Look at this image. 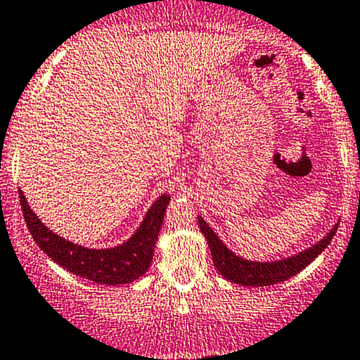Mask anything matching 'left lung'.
<instances>
[{"label":"left lung","mask_w":360,"mask_h":360,"mask_svg":"<svg viewBox=\"0 0 360 360\" xmlns=\"http://www.w3.org/2000/svg\"><path fill=\"white\" fill-rule=\"evenodd\" d=\"M199 228L204 233V238L210 245L212 262H214L216 269L223 278L228 281L243 287H269V285H276L280 281L288 280V278L295 276L297 273L302 271L311 264L316 257L323 252L335 237L336 230H338V223H335L333 228L324 235L318 243H314L309 249L302 250L293 256L278 259V261H250V259H243L230 250L221 238L212 231V228L204 221L202 216H199Z\"/></svg>","instance_id":"1"}]
</instances>
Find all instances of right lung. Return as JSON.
Listing matches in <instances>:
<instances>
[{"mask_svg": "<svg viewBox=\"0 0 360 360\" xmlns=\"http://www.w3.org/2000/svg\"><path fill=\"white\" fill-rule=\"evenodd\" d=\"M22 211L32 238L44 254L67 271L101 285H123L139 280L149 269L154 245L163 225L169 195L163 194L153 202L132 237L110 249H91L60 237L49 230L30 210L24 192L18 191Z\"/></svg>", "mask_w": 360, "mask_h": 360, "instance_id": "1", "label": "right lung"}]
</instances>
